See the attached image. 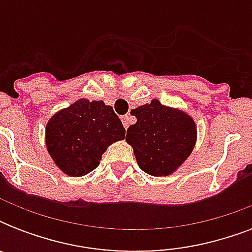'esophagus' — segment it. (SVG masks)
Instances as JSON below:
<instances>
[{
	"label": "esophagus",
	"mask_w": 252,
	"mask_h": 252,
	"mask_svg": "<svg viewBox=\"0 0 252 252\" xmlns=\"http://www.w3.org/2000/svg\"><path fill=\"white\" fill-rule=\"evenodd\" d=\"M122 122H123V126H124V128H128L129 126V116L128 115H126V116H123L122 118Z\"/></svg>",
	"instance_id": "esophagus-1"
}]
</instances>
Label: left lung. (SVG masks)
Here are the masks:
<instances>
[{"label":"left lung","instance_id":"1","mask_svg":"<svg viewBox=\"0 0 252 252\" xmlns=\"http://www.w3.org/2000/svg\"><path fill=\"white\" fill-rule=\"evenodd\" d=\"M136 124L128 128L126 140L133 148L142 171L168 176L187 161L197 141V126L186 111L162 104L158 99L132 110Z\"/></svg>","mask_w":252,"mask_h":252}]
</instances>
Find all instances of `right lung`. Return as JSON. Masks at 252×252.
I'll use <instances>...</instances> for the list:
<instances>
[{
	"label": "right lung",
	"mask_w": 252,
	"mask_h": 252,
	"mask_svg": "<svg viewBox=\"0 0 252 252\" xmlns=\"http://www.w3.org/2000/svg\"><path fill=\"white\" fill-rule=\"evenodd\" d=\"M124 137L120 119L103 100L78 99L52 115L45 126V148L53 163L74 178L98 167L107 148Z\"/></svg>",
	"instance_id": "add662e5"
}]
</instances>
